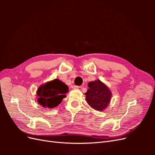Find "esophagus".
I'll list each match as a JSON object with an SVG mask.
<instances>
[{
  "label": "esophagus",
  "mask_w": 155,
  "mask_h": 155,
  "mask_svg": "<svg viewBox=\"0 0 155 155\" xmlns=\"http://www.w3.org/2000/svg\"><path fill=\"white\" fill-rule=\"evenodd\" d=\"M73 89H77V90H81L82 87L81 86H74Z\"/></svg>",
  "instance_id": "esophagus-1"
}]
</instances>
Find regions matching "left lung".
<instances>
[{"mask_svg": "<svg viewBox=\"0 0 155 155\" xmlns=\"http://www.w3.org/2000/svg\"><path fill=\"white\" fill-rule=\"evenodd\" d=\"M88 89L85 93V100L92 109L97 111L105 110L111 100L112 92L100 79L88 83Z\"/></svg>", "mask_w": 155, "mask_h": 155, "instance_id": "1", "label": "left lung"}]
</instances>
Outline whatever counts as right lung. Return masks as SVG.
<instances>
[{"instance_id":"add662e5","label":"right lung","mask_w":155,"mask_h":155,"mask_svg":"<svg viewBox=\"0 0 155 155\" xmlns=\"http://www.w3.org/2000/svg\"><path fill=\"white\" fill-rule=\"evenodd\" d=\"M68 91V87L66 84L58 79H55L37 88V102L44 108L52 109L61 103Z\"/></svg>"}]
</instances>
